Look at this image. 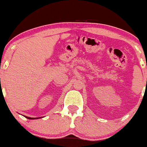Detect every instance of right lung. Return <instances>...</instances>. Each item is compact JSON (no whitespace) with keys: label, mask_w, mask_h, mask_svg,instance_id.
I'll list each match as a JSON object with an SVG mask.
<instances>
[{"label":"right lung","mask_w":147,"mask_h":147,"mask_svg":"<svg viewBox=\"0 0 147 147\" xmlns=\"http://www.w3.org/2000/svg\"><path fill=\"white\" fill-rule=\"evenodd\" d=\"M25 118H27V119H30V120H34V119H39V118H41V117H39V118H31V117H29V116H24ZM42 118V117H41Z\"/></svg>","instance_id":"add662e5"}]
</instances>
